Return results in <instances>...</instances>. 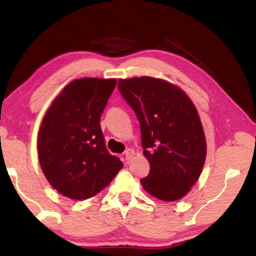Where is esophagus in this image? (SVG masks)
<instances>
[{
    "label": "esophagus",
    "instance_id": "esophagus-1",
    "mask_svg": "<svg viewBox=\"0 0 256 256\" xmlns=\"http://www.w3.org/2000/svg\"><path fill=\"white\" fill-rule=\"evenodd\" d=\"M135 153H134V150H131V148H128V150H126V152H125V160H126L128 162L132 160V157H133V155H134Z\"/></svg>",
    "mask_w": 256,
    "mask_h": 256
}]
</instances>
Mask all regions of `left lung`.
<instances>
[{
	"mask_svg": "<svg viewBox=\"0 0 256 256\" xmlns=\"http://www.w3.org/2000/svg\"><path fill=\"white\" fill-rule=\"evenodd\" d=\"M118 88L140 124L150 174L143 188L162 201L184 197L204 165L206 143L197 108L177 86L152 77L118 79Z\"/></svg>",
	"mask_w": 256,
	"mask_h": 256,
	"instance_id": "1",
	"label": "left lung"
}]
</instances>
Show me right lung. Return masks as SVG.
<instances>
[{
	"mask_svg": "<svg viewBox=\"0 0 256 256\" xmlns=\"http://www.w3.org/2000/svg\"><path fill=\"white\" fill-rule=\"evenodd\" d=\"M116 79H76L48 108L38 133V157L48 182L70 199L94 197L123 162L108 153L100 118Z\"/></svg>",
	"mask_w": 256,
	"mask_h": 256,
	"instance_id": "obj_1",
	"label": "right lung"
}]
</instances>
